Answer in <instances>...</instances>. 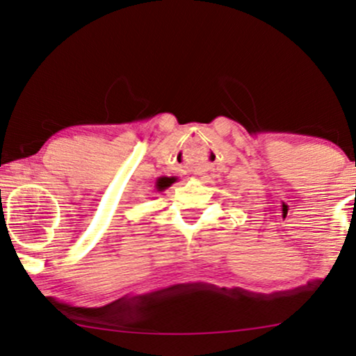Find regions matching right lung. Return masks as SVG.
<instances>
[{
  "mask_svg": "<svg viewBox=\"0 0 356 356\" xmlns=\"http://www.w3.org/2000/svg\"><path fill=\"white\" fill-rule=\"evenodd\" d=\"M170 179L169 177H161V179H157V182H156V191L157 192H161V191H164V189H167V187L170 186Z\"/></svg>",
  "mask_w": 356,
  "mask_h": 356,
  "instance_id": "1",
  "label": "right lung"
}]
</instances>
